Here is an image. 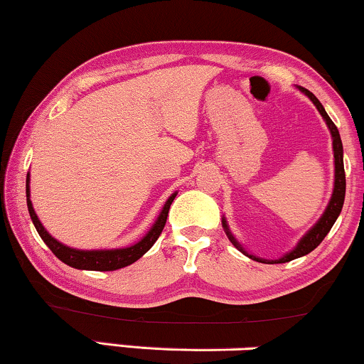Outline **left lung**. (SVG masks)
<instances>
[{"instance_id": "8db88e82", "label": "left lung", "mask_w": 364, "mask_h": 364, "mask_svg": "<svg viewBox=\"0 0 364 364\" xmlns=\"http://www.w3.org/2000/svg\"><path fill=\"white\" fill-rule=\"evenodd\" d=\"M297 88H299L301 92H303L304 95L314 103L316 108H318V112L321 113V117H323L324 122H326L329 132H331L333 152H334V188H333V196H331V199H329V204L326 207V210H324L323 215L319 217L318 223H316L313 228H311L308 232H306L303 237H301V240L297 242L296 247L292 249L291 252L284 254L282 257L274 259V261H269V259H261L257 256H252V254H249L247 251H245L242 245L237 242V239L234 237L232 232L229 230V225H228V220H225V217H223V228L225 230V234H228L230 242H232L240 252L245 254V256L251 257L252 261H257V262H266V264L289 262V261H292V259L303 257V256H306V254H309L311 251H314V249L318 247L321 242H323V239L326 237L329 230H331L334 223H336L338 215L341 214V209H343V204H344V193H346V176H344L343 144H341V136H339L338 127L333 124V120L329 119V115L326 113V110H324V107L321 105V102L313 95V93L309 92V90H306L303 87H297Z\"/></svg>"}]
</instances>
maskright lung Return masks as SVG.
<instances>
[{"mask_svg":"<svg viewBox=\"0 0 364 364\" xmlns=\"http://www.w3.org/2000/svg\"><path fill=\"white\" fill-rule=\"evenodd\" d=\"M176 196L177 192H173L172 196L168 197L167 202H165L162 207V210H160L157 220H155L149 232L145 234L136 244L130 245V247H122V249L82 251V249H73L58 242V240L51 237L48 230L43 228V224H41L40 219H38L36 212L33 209V204L30 200V173L26 176L28 212H30V217L33 224H35L38 234H40V237L43 239V242L48 245L50 251L53 252L61 262L68 264L70 267H75V269H85V271H115V269H122L125 266H130V264H134L135 261H139V259L155 244V240L159 239V235L162 234L165 223H167L168 209H171V204L173 202V199H176Z\"/></svg>","mask_w":364,"mask_h":364,"instance_id":"obj_1","label":"right lung"}]
</instances>
